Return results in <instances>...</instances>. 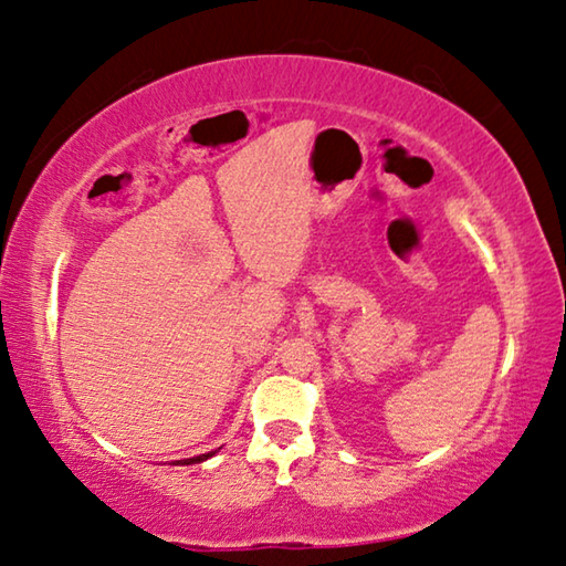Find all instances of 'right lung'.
<instances>
[{"label": "right lung", "instance_id": "obj_1", "mask_svg": "<svg viewBox=\"0 0 566 566\" xmlns=\"http://www.w3.org/2000/svg\"><path fill=\"white\" fill-rule=\"evenodd\" d=\"M210 454H213V452H208V454H198V458H190V460H185V462H188V465H190V462H202V460H208Z\"/></svg>", "mask_w": 566, "mask_h": 566}]
</instances>
